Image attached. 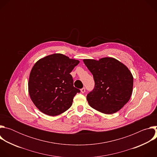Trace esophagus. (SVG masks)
I'll use <instances>...</instances> for the list:
<instances>
[{
    "label": "esophagus",
    "mask_w": 157,
    "mask_h": 157,
    "mask_svg": "<svg viewBox=\"0 0 157 157\" xmlns=\"http://www.w3.org/2000/svg\"><path fill=\"white\" fill-rule=\"evenodd\" d=\"M85 91H86V89H85V88H84V87H83V88L81 89V92L82 93H85Z\"/></svg>",
    "instance_id": "esophagus-1"
}]
</instances>
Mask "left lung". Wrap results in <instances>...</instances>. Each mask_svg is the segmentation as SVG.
<instances>
[{
  "label": "left lung",
  "mask_w": 157,
  "mask_h": 157,
  "mask_svg": "<svg viewBox=\"0 0 157 157\" xmlns=\"http://www.w3.org/2000/svg\"><path fill=\"white\" fill-rule=\"evenodd\" d=\"M83 61L95 82L94 89L87 96L89 105L105 114L117 113L128 102L132 94L133 78L130 71L112 57L99 60L84 59Z\"/></svg>",
  "instance_id": "1"
}]
</instances>
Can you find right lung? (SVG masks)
I'll list each match as a JSON object with an SVG mask.
<instances>
[{
    "instance_id": "obj_1",
    "label": "right lung",
    "mask_w": 157,
    "mask_h": 157,
    "mask_svg": "<svg viewBox=\"0 0 157 157\" xmlns=\"http://www.w3.org/2000/svg\"><path fill=\"white\" fill-rule=\"evenodd\" d=\"M79 63L61 53L48 55L35 63L29 76V93L41 113L55 116L72 105L80 90L73 86L70 73Z\"/></svg>"
}]
</instances>
